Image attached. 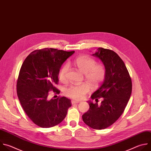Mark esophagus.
Instances as JSON below:
<instances>
[{
	"instance_id": "obj_1",
	"label": "esophagus",
	"mask_w": 151,
	"mask_h": 151,
	"mask_svg": "<svg viewBox=\"0 0 151 151\" xmlns=\"http://www.w3.org/2000/svg\"><path fill=\"white\" fill-rule=\"evenodd\" d=\"M80 102L79 101H74V100H72L71 101V104H78Z\"/></svg>"
}]
</instances>
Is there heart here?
<instances>
[{"label":"heart","instance_id":"b5f03b06","mask_svg":"<svg viewBox=\"0 0 151 151\" xmlns=\"http://www.w3.org/2000/svg\"><path fill=\"white\" fill-rule=\"evenodd\" d=\"M75 65L78 70L84 74L85 80L92 87L99 85L104 79L105 70L101 65H96L94 59L88 56H83L77 58L75 61ZM69 67L64 65L59 72V80L64 81L66 80V76ZM90 87L88 84L83 83L80 85H71L65 89V95L77 101L84 99L89 92Z\"/></svg>","mask_w":151,"mask_h":151}]
</instances>
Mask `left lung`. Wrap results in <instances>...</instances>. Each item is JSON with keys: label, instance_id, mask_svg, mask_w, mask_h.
Returning a JSON list of instances; mask_svg holds the SVG:
<instances>
[{"label": "left lung", "instance_id": "left-lung-1", "mask_svg": "<svg viewBox=\"0 0 151 151\" xmlns=\"http://www.w3.org/2000/svg\"><path fill=\"white\" fill-rule=\"evenodd\" d=\"M99 58L105 69L103 83L92 95L96 104L88 101L89 110L82 115L83 122L94 129H104L114 123L124 112L132 94V84L123 60L113 50L98 48L92 55ZM103 98L100 106L98 99Z\"/></svg>", "mask_w": 151, "mask_h": 151}]
</instances>
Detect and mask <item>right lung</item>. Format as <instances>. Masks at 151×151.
<instances>
[{
	"label": "right lung",
	"instance_id": "obj_1",
	"mask_svg": "<svg viewBox=\"0 0 151 151\" xmlns=\"http://www.w3.org/2000/svg\"><path fill=\"white\" fill-rule=\"evenodd\" d=\"M74 52L46 48L33 51L24 60L17 81V95L27 116L38 126L49 128L61 123L71 106V100L65 96L50 99L49 91L59 93L55 87L59 70Z\"/></svg>",
	"mask_w": 151,
	"mask_h": 151
}]
</instances>
